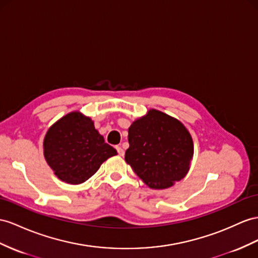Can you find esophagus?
<instances>
[{"label":"esophagus","instance_id":"esophagus-1","mask_svg":"<svg viewBox=\"0 0 258 258\" xmlns=\"http://www.w3.org/2000/svg\"><path fill=\"white\" fill-rule=\"evenodd\" d=\"M116 150H117V153H118V155H120L121 157H123V156H124V154H125V153H124V149H123L122 147H120V146H117V147H116Z\"/></svg>","mask_w":258,"mask_h":258}]
</instances>
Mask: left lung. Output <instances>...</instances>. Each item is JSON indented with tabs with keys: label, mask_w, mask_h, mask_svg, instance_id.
Wrapping results in <instances>:
<instances>
[{
	"label": "left lung",
	"mask_w": 258,
	"mask_h": 258,
	"mask_svg": "<svg viewBox=\"0 0 258 258\" xmlns=\"http://www.w3.org/2000/svg\"><path fill=\"white\" fill-rule=\"evenodd\" d=\"M130 147L125 161L153 189H164L188 172L194 155L192 136L184 124L150 109L128 127Z\"/></svg>",
	"instance_id": "1"
}]
</instances>
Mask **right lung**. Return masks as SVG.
<instances>
[{"label":"right lung","mask_w":258,"mask_h":258,"mask_svg":"<svg viewBox=\"0 0 258 258\" xmlns=\"http://www.w3.org/2000/svg\"><path fill=\"white\" fill-rule=\"evenodd\" d=\"M116 150L104 143L91 117L79 111L65 114L51 125L43 140V156L62 182L82 184L94 175Z\"/></svg>","instance_id":"1"}]
</instances>
